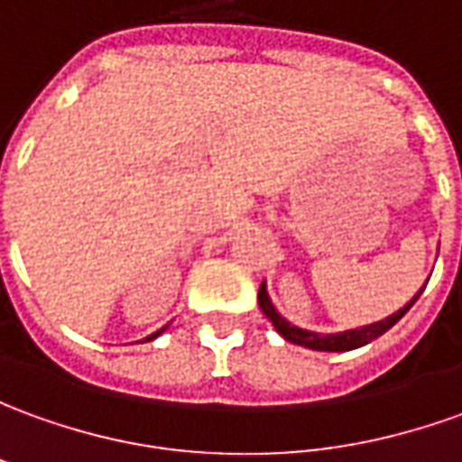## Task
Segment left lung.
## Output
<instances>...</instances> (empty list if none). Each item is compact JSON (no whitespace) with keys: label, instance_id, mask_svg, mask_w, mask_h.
<instances>
[{"label":"left lung","instance_id":"left-lung-1","mask_svg":"<svg viewBox=\"0 0 462 462\" xmlns=\"http://www.w3.org/2000/svg\"><path fill=\"white\" fill-rule=\"evenodd\" d=\"M428 286V282L422 284V289ZM422 289H420L415 297L407 301L402 310H397L395 314H390V317H384L380 322H372L365 324V327H357V329H346V332H334V334H319V332H311V329H301L297 324H291L289 319H284L279 310L273 307L272 297H269V291H266V282L259 289V307L266 314V319L273 324V329L284 337L286 342H291V345L299 346H307V349H317V352H349V349H357V346L370 345L372 339H377V337H383L387 329H393L402 317L407 314V310L418 301V297L422 294Z\"/></svg>","mask_w":462,"mask_h":462}]
</instances>
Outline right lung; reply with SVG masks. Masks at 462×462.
<instances>
[{
    "label": "right lung",
    "mask_w": 462,
    "mask_h": 462,
    "mask_svg": "<svg viewBox=\"0 0 462 462\" xmlns=\"http://www.w3.org/2000/svg\"><path fill=\"white\" fill-rule=\"evenodd\" d=\"M165 329H168V324H165V327H161V329H158V332L148 334V337H145V342H151V339H155V337H161V334H163Z\"/></svg>",
    "instance_id": "1"
}]
</instances>
